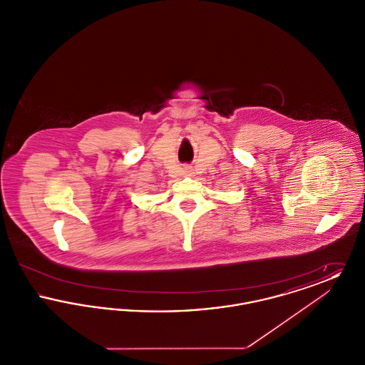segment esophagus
Returning a JSON list of instances; mask_svg holds the SVG:
<instances>
[{
	"label": "esophagus",
	"instance_id": "esophagus-1",
	"mask_svg": "<svg viewBox=\"0 0 365 365\" xmlns=\"http://www.w3.org/2000/svg\"><path fill=\"white\" fill-rule=\"evenodd\" d=\"M191 171H192V168H191L190 165H185V173L186 174H190Z\"/></svg>",
	"mask_w": 365,
	"mask_h": 365
}]
</instances>
